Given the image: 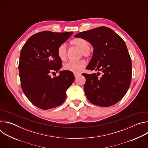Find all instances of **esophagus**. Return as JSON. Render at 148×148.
Listing matches in <instances>:
<instances>
[{
    "instance_id": "34e87169",
    "label": "esophagus",
    "mask_w": 148,
    "mask_h": 148,
    "mask_svg": "<svg viewBox=\"0 0 148 148\" xmlns=\"http://www.w3.org/2000/svg\"><path fill=\"white\" fill-rule=\"evenodd\" d=\"M80 75V74H77V73H75L74 74V76H75V78H77L78 76H79Z\"/></svg>"
}]
</instances>
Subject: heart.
Segmentation results:
<instances>
[{
  "instance_id": "1",
  "label": "heart",
  "mask_w": 148,
  "mask_h": 148,
  "mask_svg": "<svg viewBox=\"0 0 148 148\" xmlns=\"http://www.w3.org/2000/svg\"><path fill=\"white\" fill-rule=\"evenodd\" d=\"M71 45L77 47L81 50V54L86 57L91 55L90 49V43L88 41L82 38H75L70 41ZM57 54L59 58L64 61L67 57V49L64 45H60L57 49ZM86 66V62L84 60L78 61H69L64 65L65 70L71 71L74 73H79Z\"/></svg>"
}]
</instances>
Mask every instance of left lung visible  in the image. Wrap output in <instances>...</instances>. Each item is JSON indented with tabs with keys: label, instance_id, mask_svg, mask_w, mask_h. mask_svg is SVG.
<instances>
[{
	"label": "left lung",
	"instance_id": "obj_1",
	"mask_svg": "<svg viewBox=\"0 0 148 148\" xmlns=\"http://www.w3.org/2000/svg\"><path fill=\"white\" fill-rule=\"evenodd\" d=\"M74 37L86 40L94 48L86 69L103 73L101 77L99 73L82 74L86 79L84 89L87 99L97 106H112L123 97L131 84L132 62L125 43L114 30L104 26Z\"/></svg>",
	"mask_w": 148,
	"mask_h": 148
}]
</instances>
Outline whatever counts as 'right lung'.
Masks as SVG:
<instances>
[{"label":"right lung","instance_id":"obj_1","mask_svg":"<svg viewBox=\"0 0 148 148\" xmlns=\"http://www.w3.org/2000/svg\"><path fill=\"white\" fill-rule=\"evenodd\" d=\"M73 32H42L31 36L20 51L18 70L22 90L29 100L43 110L60 106L75 78L71 71H60L58 47ZM60 73L52 78L51 73Z\"/></svg>","mask_w":148,"mask_h":148}]
</instances>
